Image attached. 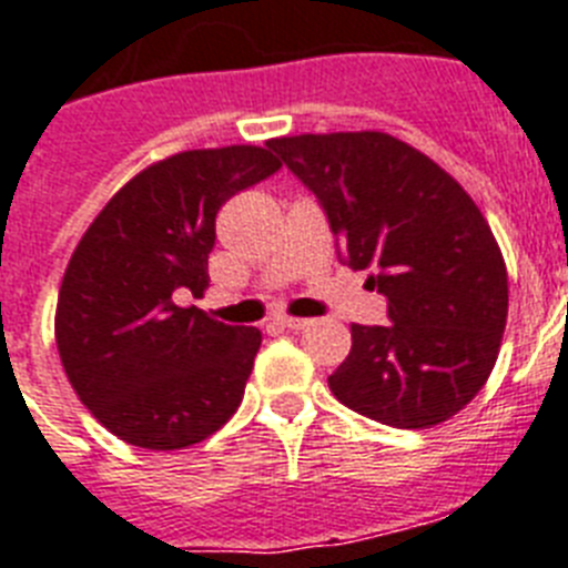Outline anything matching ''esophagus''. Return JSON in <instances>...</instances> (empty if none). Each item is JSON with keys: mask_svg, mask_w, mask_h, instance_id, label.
<instances>
[{"mask_svg": "<svg viewBox=\"0 0 568 568\" xmlns=\"http://www.w3.org/2000/svg\"><path fill=\"white\" fill-rule=\"evenodd\" d=\"M281 327H287V331H304V327L311 325V318H293V316H281L275 318Z\"/></svg>", "mask_w": 568, "mask_h": 568, "instance_id": "1", "label": "esophagus"}]
</instances>
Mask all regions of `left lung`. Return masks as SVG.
I'll list each match as a JSON object with an SVG mask.
<instances>
[{"instance_id": "1", "label": "left lung", "mask_w": 568, "mask_h": 568, "mask_svg": "<svg viewBox=\"0 0 568 568\" xmlns=\"http://www.w3.org/2000/svg\"><path fill=\"white\" fill-rule=\"evenodd\" d=\"M270 148L316 194L342 261L368 270V287L388 298V325H351V354L327 377L336 400L397 429L453 418L494 372L508 318V270L479 205L377 130Z\"/></svg>"}]
</instances>
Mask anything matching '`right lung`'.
<instances>
[{
	"label": "right lung",
	"mask_w": 568,
	"mask_h": 568,
	"mask_svg": "<svg viewBox=\"0 0 568 568\" xmlns=\"http://www.w3.org/2000/svg\"><path fill=\"white\" fill-rule=\"evenodd\" d=\"M278 168L255 144L153 162L74 246L54 316L60 363L74 395L121 442L191 447L241 406L261 331L217 322L180 298L209 287L220 205Z\"/></svg>",
	"instance_id": "obj_1"
}]
</instances>
